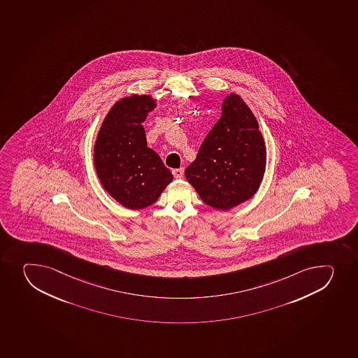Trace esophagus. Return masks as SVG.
Instances as JSON below:
<instances>
[{
	"mask_svg": "<svg viewBox=\"0 0 358 358\" xmlns=\"http://www.w3.org/2000/svg\"><path fill=\"white\" fill-rule=\"evenodd\" d=\"M173 173L175 178H182V177H183V173H185V169H183V168H180V169H173Z\"/></svg>",
	"mask_w": 358,
	"mask_h": 358,
	"instance_id": "1",
	"label": "esophagus"
}]
</instances>
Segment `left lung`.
Returning <instances> with one entry per match:
<instances>
[{
  "instance_id": "obj_1",
  "label": "left lung",
  "mask_w": 358,
  "mask_h": 358,
  "mask_svg": "<svg viewBox=\"0 0 358 358\" xmlns=\"http://www.w3.org/2000/svg\"><path fill=\"white\" fill-rule=\"evenodd\" d=\"M266 161L255 114L239 94L231 93L222 103L220 120L185 169V178L206 206L227 211L257 194Z\"/></svg>"
}]
</instances>
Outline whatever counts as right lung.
<instances>
[{"instance_id":"add662e5","label":"right lung","mask_w":358,"mask_h":358,"mask_svg":"<svg viewBox=\"0 0 358 358\" xmlns=\"http://www.w3.org/2000/svg\"><path fill=\"white\" fill-rule=\"evenodd\" d=\"M152 94H131L110 107L96 135L93 161L103 188L129 210L145 209L159 199L173 173L147 147L142 122L154 110Z\"/></svg>"}]
</instances>
